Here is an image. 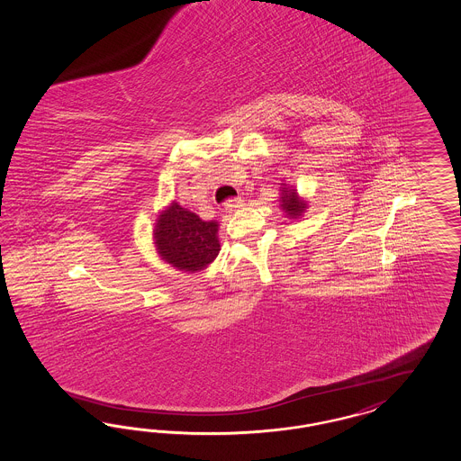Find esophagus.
I'll list each match as a JSON object with an SVG mask.
<instances>
[{"label":"esophagus","instance_id":"esophagus-1","mask_svg":"<svg viewBox=\"0 0 461 461\" xmlns=\"http://www.w3.org/2000/svg\"><path fill=\"white\" fill-rule=\"evenodd\" d=\"M225 211L234 212L244 207V200L240 197L227 198L224 203Z\"/></svg>","mask_w":461,"mask_h":461}]
</instances>
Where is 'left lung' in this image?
Here are the masks:
<instances>
[{"mask_svg": "<svg viewBox=\"0 0 461 461\" xmlns=\"http://www.w3.org/2000/svg\"><path fill=\"white\" fill-rule=\"evenodd\" d=\"M283 203H281V207L286 211V213L293 217V219H296L298 215H302L303 211L306 209V205L298 200L296 197V190H288V188H285L283 190Z\"/></svg>", "mask_w": 461, "mask_h": 461, "instance_id": "1", "label": "left lung"}]
</instances>
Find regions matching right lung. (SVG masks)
<instances>
[{
  "instance_id": "1",
  "label": "right lung",
  "mask_w": 461,
  "mask_h": 461,
  "mask_svg": "<svg viewBox=\"0 0 461 461\" xmlns=\"http://www.w3.org/2000/svg\"><path fill=\"white\" fill-rule=\"evenodd\" d=\"M217 222H203L194 212H188L178 203L159 215L155 229L158 252L168 263L195 273L211 264L219 254Z\"/></svg>"
}]
</instances>
